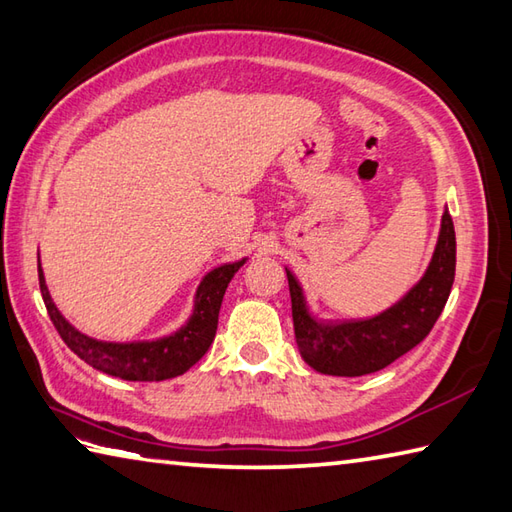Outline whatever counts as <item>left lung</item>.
Listing matches in <instances>:
<instances>
[{"label": "left lung", "instance_id": "left-lung-1", "mask_svg": "<svg viewBox=\"0 0 512 512\" xmlns=\"http://www.w3.org/2000/svg\"><path fill=\"white\" fill-rule=\"evenodd\" d=\"M285 271L302 360L318 373L340 375V378L375 373L420 344L440 318L455 280L453 218L446 207L435 252L424 276L395 305L380 311L378 316L322 322L309 311L294 271L287 267Z\"/></svg>", "mask_w": 512, "mask_h": 512}]
</instances>
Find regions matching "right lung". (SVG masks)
I'll return each instance as SVG.
<instances>
[{
  "label": "right lung",
  "instance_id": "right-lung-1",
  "mask_svg": "<svg viewBox=\"0 0 512 512\" xmlns=\"http://www.w3.org/2000/svg\"><path fill=\"white\" fill-rule=\"evenodd\" d=\"M247 263V258L236 263H225L207 271L196 287L192 314L183 325L168 333V336L154 340L134 342H106L90 338L61 316L46 285L44 269L39 260V289L44 296L46 309L52 325L57 327L59 336L77 356L88 362L92 369L103 371L114 378L130 382H161L183 375L187 369L201 360L216 336L218 311L223 305L225 289L238 269Z\"/></svg>",
  "mask_w": 512,
  "mask_h": 512
}]
</instances>
